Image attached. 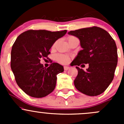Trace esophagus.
Segmentation results:
<instances>
[{
  "instance_id": "esophagus-1",
  "label": "esophagus",
  "mask_w": 124,
  "mask_h": 124,
  "mask_svg": "<svg viewBox=\"0 0 124 124\" xmlns=\"http://www.w3.org/2000/svg\"><path fill=\"white\" fill-rule=\"evenodd\" d=\"M63 68H64V70H68V69H70V67H68V66H64Z\"/></svg>"
}]
</instances>
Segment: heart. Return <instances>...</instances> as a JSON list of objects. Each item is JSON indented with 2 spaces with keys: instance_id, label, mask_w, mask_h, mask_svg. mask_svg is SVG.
<instances>
[{
  "instance_id": "heart-1",
  "label": "heart",
  "mask_w": 124,
  "mask_h": 124,
  "mask_svg": "<svg viewBox=\"0 0 124 124\" xmlns=\"http://www.w3.org/2000/svg\"><path fill=\"white\" fill-rule=\"evenodd\" d=\"M56 61L62 64H66L70 62V57L67 55L59 54L55 56Z\"/></svg>"
}]
</instances>
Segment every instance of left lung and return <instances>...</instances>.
<instances>
[{"mask_svg":"<svg viewBox=\"0 0 124 124\" xmlns=\"http://www.w3.org/2000/svg\"><path fill=\"white\" fill-rule=\"evenodd\" d=\"M68 34L79 39L82 48L72 65L89 64L86 71L76 67L78 74L74 81L75 87L87 95H100L114 78L117 63L115 41L107 31L97 26L71 31Z\"/></svg>","mask_w":124,"mask_h":124,"instance_id":"1","label":"left lung"}]
</instances>
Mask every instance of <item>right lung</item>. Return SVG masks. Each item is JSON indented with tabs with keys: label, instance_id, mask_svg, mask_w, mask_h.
I'll list each match as a JSON object with an SVG mask.
<instances>
[{
	"label": "right lung",
	"instance_id": "obj_1",
	"mask_svg": "<svg viewBox=\"0 0 124 124\" xmlns=\"http://www.w3.org/2000/svg\"><path fill=\"white\" fill-rule=\"evenodd\" d=\"M67 32L31 29L16 39L11 50V67L17 85L26 94L42 98L54 89L57 75L64 71L63 66L53 62L45 68L40 59L47 58L55 41Z\"/></svg>",
	"mask_w": 124,
	"mask_h": 124
}]
</instances>
